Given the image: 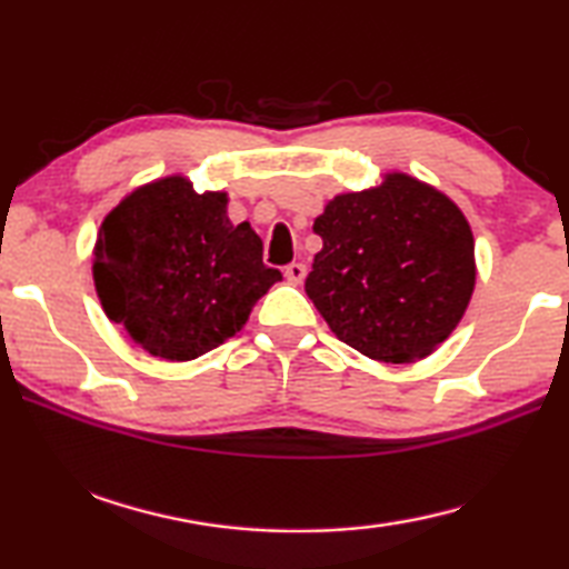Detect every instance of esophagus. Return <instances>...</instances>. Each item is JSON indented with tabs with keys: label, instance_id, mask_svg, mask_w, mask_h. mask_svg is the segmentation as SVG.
Returning <instances> with one entry per match:
<instances>
[{
	"label": "esophagus",
	"instance_id": "obj_1",
	"mask_svg": "<svg viewBox=\"0 0 569 569\" xmlns=\"http://www.w3.org/2000/svg\"><path fill=\"white\" fill-rule=\"evenodd\" d=\"M286 278H288V283L301 286L303 278H306V266L303 263H291L286 268Z\"/></svg>",
	"mask_w": 569,
	"mask_h": 569
}]
</instances>
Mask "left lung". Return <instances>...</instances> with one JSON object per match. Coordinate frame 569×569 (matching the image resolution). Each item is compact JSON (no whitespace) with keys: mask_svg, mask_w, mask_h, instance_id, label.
<instances>
[{"mask_svg":"<svg viewBox=\"0 0 569 569\" xmlns=\"http://www.w3.org/2000/svg\"><path fill=\"white\" fill-rule=\"evenodd\" d=\"M323 248L306 293L336 339L373 361L427 359L465 319L475 236L447 192L409 172L339 192L313 220Z\"/></svg>","mask_w":569,"mask_h":569,"instance_id":"1","label":"left lung"}]
</instances>
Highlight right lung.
<instances>
[{
    "mask_svg": "<svg viewBox=\"0 0 569 569\" xmlns=\"http://www.w3.org/2000/svg\"><path fill=\"white\" fill-rule=\"evenodd\" d=\"M92 281L108 319L160 361H192L243 329L281 271L263 240L228 220V192L182 172L130 190L98 230Z\"/></svg>",
    "mask_w": 569,
    "mask_h": 569,
    "instance_id": "obj_1",
    "label": "right lung"
}]
</instances>
